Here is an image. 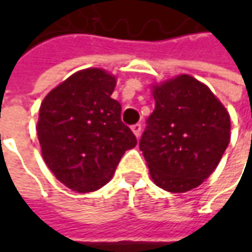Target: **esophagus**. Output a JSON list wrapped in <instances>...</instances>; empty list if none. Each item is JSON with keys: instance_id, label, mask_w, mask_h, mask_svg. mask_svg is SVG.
<instances>
[{"instance_id": "esophagus-1", "label": "esophagus", "mask_w": 252, "mask_h": 252, "mask_svg": "<svg viewBox=\"0 0 252 252\" xmlns=\"http://www.w3.org/2000/svg\"><path fill=\"white\" fill-rule=\"evenodd\" d=\"M131 130L134 133V136L139 139L141 134V125H139V123H137V125H133V126H131Z\"/></svg>"}]
</instances>
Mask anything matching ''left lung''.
Masks as SVG:
<instances>
[{
  "label": "left lung",
  "instance_id": "1",
  "mask_svg": "<svg viewBox=\"0 0 252 252\" xmlns=\"http://www.w3.org/2000/svg\"><path fill=\"white\" fill-rule=\"evenodd\" d=\"M156 108L147 119L140 150L151 179L182 193L215 171L230 143V115L205 84L188 74L153 85Z\"/></svg>",
  "mask_w": 252,
  "mask_h": 252
}]
</instances>
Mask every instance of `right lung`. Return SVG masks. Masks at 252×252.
Returning <instances> with one entry per match:
<instances>
[{
  "label": "right lung",
  "instance_id": "obj_1",
  "mask_svg": "<svg viewBox=\"0 0 252 252\" xmlns=\"http://www.w3.org/2000/svg\"><path fill=\"white\" fill-rule=\"evenodd\" d=\"M116 78L87 68L49 92L40 105L37 137L54 177L80 193L111 181L122 156L137 140L122 122L121 103L112 99Z\"/></svg>",
  "mask_w": 252,
  "mask_h": 252
}]
</instances>
